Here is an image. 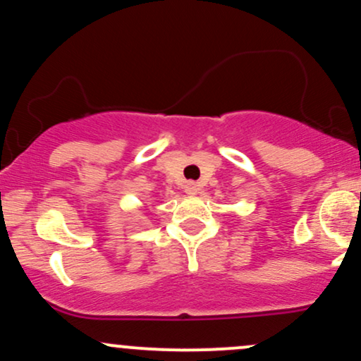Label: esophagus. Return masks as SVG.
I'll use <instances>...</instances> for the list:
<instances>
[{
  "label": "esophagus",
  "mask_w": 361,
  "mask_h": 361,
  "mask_svg": "<svg viewBox=\"0 0 361 361\" xmlns=\"http://www.w3.org/2000/svg\"><path fill=\"white\" fill-rule=\"evenodd\" d=\"M185 193L190 195V197H195V195L198 193V185L195 183V181H188V183L185 185Z\"/></svg>",
  "instance_id": "obj_1"
}]
</instances>
